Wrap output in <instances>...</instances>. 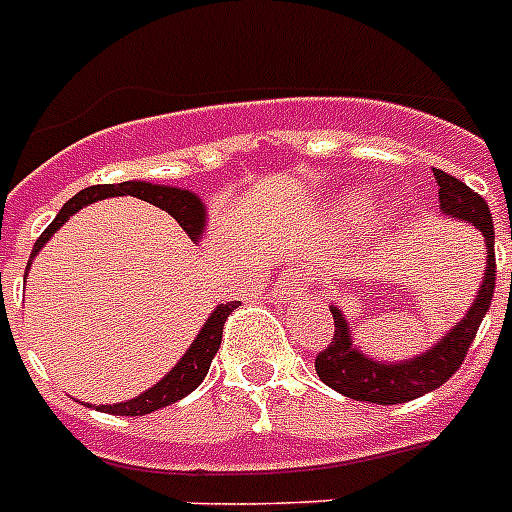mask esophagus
Wrapping results in <instances>:
<instances>
[{
    "label": "esophagus",
    "instance_id": "esophagus-1",
    "mask_svg": "<svg viewBox=\"0 0 512 512\" xmlns=\"http://www.w3.org/2000/svg\"><path fill=\"white\" fill-rule=\"evenodd\" d=\"M300 289H303V273L289 271V273H284V279L276 284L273 295L279 297L281 303H292V300L300 295Z\"/></svg>",
    "mask_w": 512,
    "mask_h": 512
}]
</instances>
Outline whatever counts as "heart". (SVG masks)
I'll return each mask as SVG.
<instances>
[{"mask_svg":"<svg viewBox=\"0 0 512 512\" xmlns=\"http://www.w3.org/2000/svg\"><path fill=\"white\" fill-rule=\"evenodd\" d=\"M342 212L353 220H361L372 212V199H369V193L364 191H353L345 196V204H342Z\"/></svg>","mask_w":512,"mask_h":512,"instance_id":"1","label":"heart"}]
</instances>
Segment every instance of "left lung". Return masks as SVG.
Listing matches in <instances>:
<instances>
[{
    "mask_svg": "<svg viewBox=\"0 0 512 512\" xmlns=\"http://www.w3.org/2000/svg\"><path fill=\"white\" fill-rule=\"evenodd\" d=\"M438 183V204L441 212L457 220H468L481 231L486 244V273L478 295L468 313L446 332L441 340L420 356L406 358V361H377L353 345L350 327L340 308L332 305L335 316V337L327 348L316 356V374L324 385L342 393V396L369 401V404H406L412 398H420L430 390L441 388L449 377L462 366L468 356L470 342L476 340V332L484 321L494 297V279H497V265H494V223L489 204L478 196L473 188L433 170ZM512 281V276H510Z\"/></svg>",
    "mask_w": 512,
    "mask_h": 512,
    "instance_id": "obj_1",
    "label": "left lung"
}]
</instances>
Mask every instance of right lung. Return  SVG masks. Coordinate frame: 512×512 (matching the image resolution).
Returning <instances> with one entry per match:
<instances>
[{"label":"right lung","mask_w":512,"mask_h":512,"mask_svg":"<svg viewBox=\"0 0 512 512\" xmlns=\"http://www.w3.org/2000/svg\"><path fill=\"white\" fill-rule=\"evenodd\" d=\"M108 196H135V199H143L148 201V204H154V207L164 209V212H170L177 223H180V228L191 236L193 244H196L201 233H204V223H207V209H204V201H201L196 193L185 191V188L146 183V180L90 185V188H84V191H79L76 196H71V199L63 204V209L58 212V217L44 228V233L36 239L34 249H31V260L39 255V249L50 241L52 233L58 231L60 225L66 223L68 217L74 215V212H79V209L92 204V201L108 199ZM31 260H28V265H31ZM236 305L241 303L217 305L215 311H212V316L204 321V327H201V332L196 335V340L191 342V348L185 350V356L172 366L170 372L164 374L162 380L156 382L154 388H148L146 393H140V396H135L132 401H124V404L100 406V412L122 414V417H143V414L156 412V409L175 404V401L185 398L188 393H193V390L201 385V380L207 377L209 364H212V358H215L217 348H220V340H223L225 319L236 311Z\"/></svg>","instance_id":"obj_1"}]
</instances>
